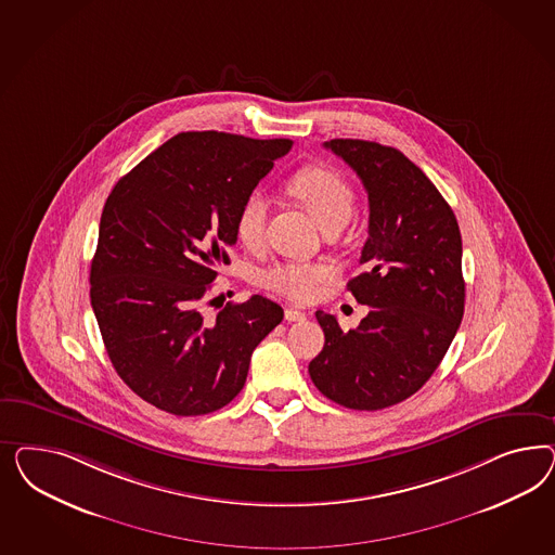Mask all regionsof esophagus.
<instances>
[{
	"mask_svg": "<svg viewBox=\"0 0 555 555\" xmlns=\"http://www.w3.org/2000/svg\"><path fill=\"white\" fill-rule=\"evenodd\" d=\"M285 320L302 321L305 320V313H302V311H299V309H293V307H288V309H285Z\"/></svg>",
	"mask_w": 555,
	"mask_h": 555,
	"instance_id": "obj_1",
	"label": "esophagus"
}]
</instances>
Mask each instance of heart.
<instances>
[{
    "instance_id": "1",
    "label": "heart",
    "mask_w": 555,
    "mask_h": 555,
    "mask_svg": "<svg viewBox=\"0 0 555 555\" xmlns=\"http://www.w3.org/2000/svg\"><path fill=\"white\" fill-rule=\"evenodd\" d=\"M288 193L302 203L323 230H341L353 214V191L346 177L327 165H307L288 181ZM269 202L260 195H248L237 209L234 230L246 248H260L264 242ZM334 274L323 262H279L262 272V285L285 295L293 301L315 297L320 286Z\"/></svg>"
}]
</instances>
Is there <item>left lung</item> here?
<instances>
[{
	"instance_id": "8db88e82",
	"label": "left lung",
	"mask_w": 555,
	"mask_h": 555,
	"mask_svg": "<svg viewBox=\"0 0 555 555\" xmlns=\"http://www.w3.org/2000/svg\"><path fill=\"white\" fill-rule=\"evenodd\" d=\"M356 170L369 193V240L348 283L372 307L350 332L318 311L325 344L311 360L330 401L378 411L415 395L436 372L464 315L462 235L454 211L403 152L369 140L323 144Z\"/></svg>"
}]
</instances>
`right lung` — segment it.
Returning a JSON list of instances; mask_svg holds the SVG:
<instances>
[{
	"label": "right lung",
	"mask_w": 555,
	"mask_h": 555,
	"mask_svg": "<svg viewBox=\"0 0 555 555\" xmlns=\"http://www.w3.org/2000/svg\"><path fill=\"white\" fill-rule=\"evenodd\" d=\"M293 140L183 132L112 189L91 260V307L119 378L179 417L214 413L242 390L254 348L283 321L262 295L203 315L234 246L240 205ZM216 299H211V302Z\"/></svg>",
	"instance_id": "add662e5"
}]
</instances>
